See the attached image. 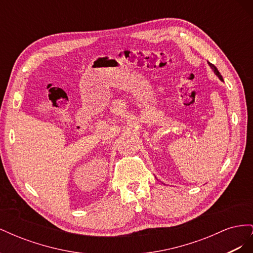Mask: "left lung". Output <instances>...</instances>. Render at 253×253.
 I'll return each instance as SVG.
<instances>
[{
	"label": "left lung",
	"instance_id": "1",
	"mask_svg": "<svg viewBox=\"0 0 253 253\" xmlns=\"http://www.w3.org/2000/svg\"><path fill=\"white\" fill-rule=\"evenodd\" d=\"M208 64H209V66L211 67V70L214 72V74H215L217 77H218V79L220 80V81H224V79H223V77H221V75L219 74V72H218V70L216 68V66H214L212 63H210V62H208Z\"/></svg>",
	"mask_w": 253,
	"mask_h": 253
}]
</instances>
